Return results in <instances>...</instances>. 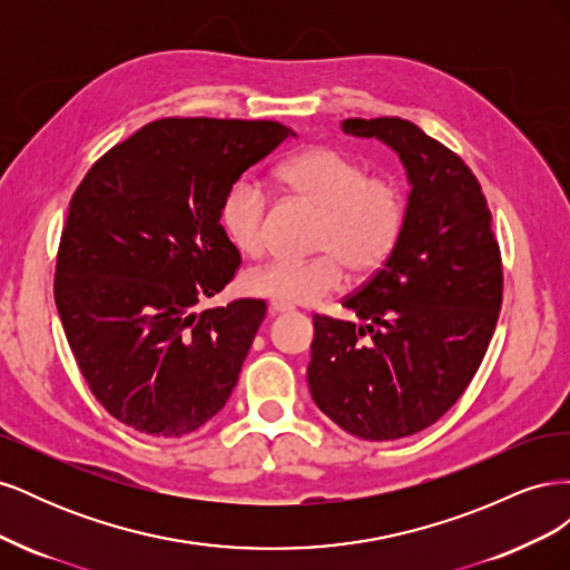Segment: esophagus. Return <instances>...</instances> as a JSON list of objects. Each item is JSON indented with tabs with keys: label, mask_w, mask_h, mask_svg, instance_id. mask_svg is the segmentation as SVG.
Listing matches in <instances>:
<instances>
[{
	"label": "esophagus",
	"mask_w": 570,
	"mask_h": 570,
	"mask_svg": "<svg viewBox=\"0 0 570 570\" xmlns=\"http://www.w3.org/2000/svg\"><path fill=\"white\" fill-rule=\"evenodd\" d=\"M292 306H287V304H281V302H271V306H268V312L275 316V314H287Z\"/></svg>",
	"instance_id": "1"
}]
</instances>
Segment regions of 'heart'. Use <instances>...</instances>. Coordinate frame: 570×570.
I'll return each mask as SVG.
<instances>
[{
  "label": "heart",
  "instance_id": "obj_1",
  "mask_svg": "<svg viewBox=\"0 0 570 570\" xmlns=\"http://www.w3.org/2000/svg\"><path fill=\"white\" fill-rule=\"evenodd\" d=\"M275 178L295 197L321 212L312 258H278L245 275L254 297L287 306H312L342 287L347 268L366 278L381 271L396 249L406 223L402 187L368 176L364 164L333 147H306L287 157ZM220 230L243 256L266 249V195L252 180L228 187L218 206Z\"/></svg>",
  "mask_w": 570,
  "mask_h": 570
}]
</instances>
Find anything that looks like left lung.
I'll use <instances>...</instances> for the list:
<instances>
[{"instance_id": "obj_1", "label": "left lung", "mask_w": 570, "mask_h": 570, "mask_svg": "<svg viewBox=\"0 0 570 570\" xmlns=\"http://www.w3.org/2000/svg\"><path fill=\"white\" fill-rule=\"evenodd\" d=\"M342 130L400 154L411 185L387 264L342 302L361 321L314 316L306 368L316 406L371 442L433 425L473 381L502 308V256L473 170L404 118Z\"/></svg>"}]
</instances>
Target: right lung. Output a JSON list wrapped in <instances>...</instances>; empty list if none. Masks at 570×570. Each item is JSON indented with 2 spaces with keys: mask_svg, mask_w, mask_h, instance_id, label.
Segmentation results:
<instances>
[{
  "mask_svg": "<svg viewBox=\"0 0 570 570\" xmlns=\"http://www.w3.org/2000/svg\"><path fill=\"white\" fill-rule=\"evenodd\" d=\"M285 137L297 135L275 120L161 118L78 185L57 254V312L97 402L137 433H195L233 394L266 302L197 304L239 266L218 223L223 195Z\"/></svg>",
  "mask_w": 570,
  "mask_h": 570,
  "instance_id": "right-lung-1",
  "label": "right lung"
}]
</instances>
